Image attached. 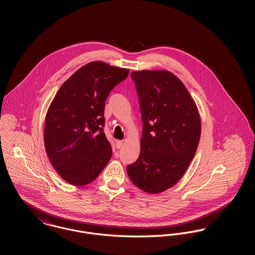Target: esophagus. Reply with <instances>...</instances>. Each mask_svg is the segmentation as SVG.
<instances>
[{
	"label": "esophagus",
	"mask_w": 255,
	"mask_h": 255,
	"mask_svg": "<svg viewBox=\"0 0 255 255\" xmlns=\"http://www.w3.org/2000/svg\"><path fill=\"white\" fill-rule=\"evenodd\" d=\"M122 145H123V140H116V147L118 149H120Z\"/></svg>",
	"instance_id": "34e87169"
}]
</instances>
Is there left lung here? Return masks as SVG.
Here are the masks:
<instances>
[{
	"instance_id": "1",
	"label": "left lung",
	"mask_w": 255,
	"mask_h": 255,
	"mask_svg": "<svg viewBox=\"0 0 255 255\" xmlns=\"http://www.w3.org/2000/svg\"><path fill=\"white\" fill-rule=\"evenodd\" d=\"M130 75L143 126L139 157L127 172L138 188L160 193L180 181L193 159L201 133L200 116L175 74L140 71Z\"/></svg>"
}]
</instances>
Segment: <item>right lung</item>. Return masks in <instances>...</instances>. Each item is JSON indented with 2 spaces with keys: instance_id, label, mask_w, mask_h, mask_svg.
I'll use <instances>...</instances> for the list:
<instances>
[{
  "instance_id": "right-lung-1",
  "label": "right lung",
  "mask_w": 255,
  "mask_h": 255,
  "mask_svg": "<svg viewBox=\"0 0 255 255\" xmlns=\"http://www.w3.org/2000/svg\"><path fill=\"white\" fill-rule=\"evenodd\" d=\"M129 71L89 63L61 86L45 119L44 143L58 174L73 185L93 182L112 157L105 133V101Z\"/></svg>"
}]
</instances>
